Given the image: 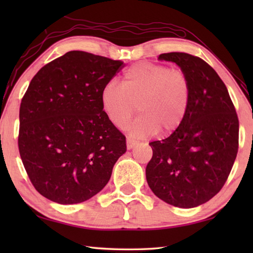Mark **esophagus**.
<instances>
[{
	"label": "esophagus",
	"mask_w": 253,
	"mask_h": 253,
	"mask_svg": "<svg viewBox=\"0 0 253 253\" xmlns=\"http://www.w3.org/2000/svg\"><path fill=\"white\" fill-rule=\"evenodd\" d=\"M137 143H138V141H137V140H135V139H130V138H128V139H127V149H128V150L132 149L133 147L136 146Z\"/></svg>",
	"instance_id": "obj_1"
}]
</instances>
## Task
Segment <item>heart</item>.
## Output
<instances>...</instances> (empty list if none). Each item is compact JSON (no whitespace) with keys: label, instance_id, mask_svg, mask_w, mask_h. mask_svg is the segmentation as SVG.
Listing matches in <instances>:
<instances>
[{"label":"heart","instance_id":"heart-1","mask_svg":"<svg viewBox=\"0 0 253 253\" xmlns=\"http://www.w3.org/2000/svg\"><path fill=\"white\" fill-rule=\"evenodd\" d=\"M190 82L180 68L140 62L126 69L122 84H107L101 92V105L109 121L124 128L139 109L129 127L135 137L175 131L184 121L190 101Z\"/></svg>","mask_w":253,"mask_h":253}]
</instances>
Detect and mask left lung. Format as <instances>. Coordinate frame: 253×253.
Returning <instances> with one entry per match:
<instances>
[{
  "mask_svg": "<svg viewBox=\"0 0 253 253\" xmlns=\"http://www.w3.org/2000/svg\"><path fill=\"white\" fill-rule=\"evenodd\" d=\"M159 60L176 63L189 78L191 92L179 127L149 143L153 155L147 181L170 206L196 208L215 196L228 178L238 152V116L226 85L202 58L170 52Z\"/></svg>",
  "mask_w": 253,
  "mask_h": 253,
  "instance_id": "1",
  "label": "left lung"
}]
</instances>
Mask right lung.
<instances>
[{"label": "right lung", "mask_w": 253, "mask_h": 253, "mask_svg": "<svg viewBox=\"0 0 253 253\" xmlns=\"http://www.w3.org/2000/svg\"><path fill=\"white\" fill-rule=\"evenodd\" d=\"M124 62L71 51L32 78L19 109L18 149L36 190L60 204L84 202L109 182L126 138L101 92Z\"/></svg>", "instance_id": "add662e5"}]
</instances>
